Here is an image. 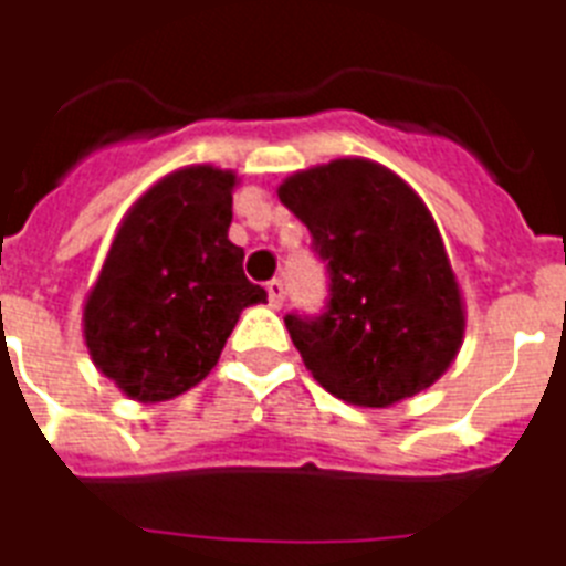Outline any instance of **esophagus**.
Listing matches in <instances>:
<instances>
[{"instance_id":"34e87169","label":"esophagus","mask_w":566,"mask_h":566,"mask_svg":"<svg viewBox=\"0 0 566 566\" xmlns=\"http://www.w3.org/2000/svg\"><path fill=\"white\" fill-rule=\"evenodd\" d=\"M269 304L274 306V310H280L283 306V297H286V289H283V280H269Z\"/></svg>"}]
</instances>
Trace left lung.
I'll return each instance as SVG.
<instances>
[{"mask_svg":"<svg viewBox=\"0 0 566 566\" xmlns=\"http://www.w3.org/2000/svg\"><path fill=\"white\" fill-rule=\"evenodd\" d=\"M277 195L327 269L322 313L286 315L313 378L360 407L431 387L463 343V304L428 206L366 159L301 170Z\"/></svg>","mask_w":566,"mask_h":566,"instance_id":"1","label":"left lung"}]
</instances>
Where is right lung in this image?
<instances>
[{
	"instance_id": "1",
	"label": "right lung",
	"mask_w": 566,
	"mask_h": 566,
	"mask_svg": "<svg viewBox=\"0 0 566 566\" xmlns=\"http://www.w3.org/2000/svg\"><path fill=\"white\" fill-rule=\"evenodd\" d=\"M233 188L230 170L182 168L117 230L85 301V343L129 398L168 401L200 384L244 306L265 301L244 277V251L227 239Z\"/></svg>"
}]
</instances>
